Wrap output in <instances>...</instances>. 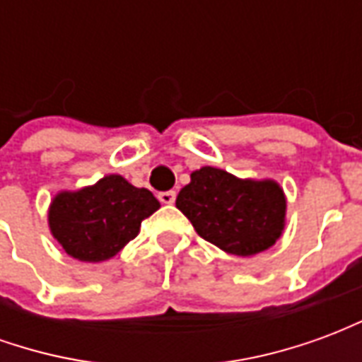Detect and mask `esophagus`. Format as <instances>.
Listing matches in <instances>:
<instances>
[{"label": "esophagus", "mask_w": 362, "mask_h": 362, "mask_svg": "<svg viewBox=\"0 0 362 362\" xmlns=\"http://www.w3.org/2000/svg\"><path fill=\"white\" fill-rule=\"evenodd\" d=\"M174 199H176V192L174 189H168V192H160L158 194V202L165 205H170L174 204Z\"/></svg>", "instance_id": "34e87169"}]
</instances>
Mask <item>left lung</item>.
<instances>
[{
    "label": "left lung",
    "mask_w": 362,
    "mask_h": 362,
    "mask_svg": "<svg viewBox=\"0 0 362 362\" xmlns=\"http://www.w3.org/2000/svg\"><path fill=\"white\" fill-rule=\"evenodd\" d=\"M196 233L235 256H254L275 244L285 227V196L273 180H240L204 166L176 197Z\"/></svg>",
    "instance_id": "8db88e82"
}]
</instances>
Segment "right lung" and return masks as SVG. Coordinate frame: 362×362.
<instances>
[{
    "mask_svg": "<svg viewBox=\"0 0 362 362\" xmlns=\"http://www.w3.org/2000/svg\"><path fill=\"white\" fill-rule=\"evenodd\" d=\"M158 207L149 189L135 188L126 178L110 174L95 186L58 194L48 221L54 238L71 258L104 262L134 240L141 221Z\"/></svg>",
    "mask_w": 362,
    "mask_h": 362,
    "instance_id": "right-lung-1",
    "label": "right lung"
}]
</instances>
